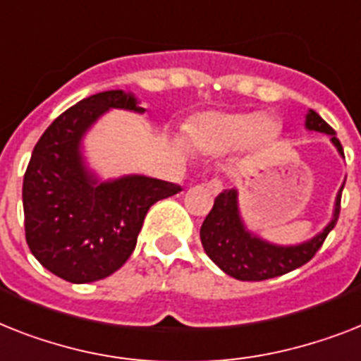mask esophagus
Segmentation results:
<instances>
[{"mask_svg": "<svg viewBox=\"0 0 361 361\" xmlns=\"http://www.w3.org/2000/svg\"><path fill=\"white\" fill-rule=\"evenodd\" d=\"M206 187L211 190V192H213V195H216V192H221L222 187H224V183H222L221 178H213V180L207 181Z\"/></svg>", "mask_w": 361, "mask_h": 361, "instance_id": "1", "label": "esophagus"}]
</instances>
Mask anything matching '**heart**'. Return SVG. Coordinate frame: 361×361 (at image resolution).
Returning <instances> with one entry per match:
<instances>
[{
  "label": "heart",
  "mask_w": 361,
  "mask_h": 361,
  "mask_svg": "<svg viewBox=\"0 0 361 361\" xmlns=\"http://www.w3.org/2000/svg\"><path fill=\"white\" fill-rule=\"evenodd\" d=\"M185 131L189 142L198 150L224 154L239 145L257 148L271 142L276 135V122L265 114L207 111L196 114Z\"/></svg>",
  "instance_id": "obj_1"
}]
</instances>
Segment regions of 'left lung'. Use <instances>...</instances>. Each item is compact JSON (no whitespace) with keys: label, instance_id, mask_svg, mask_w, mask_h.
<instances>
[{"label":"left lung","instance_id":"8db88e82","mask_svg":"<svg viewBox=\"0 0 361 361\" xmlns=\"http://www.w3.org/2000/svg\"><path fill=\"white\" fill-rule=\"evenodd\" d=\"M306 128L330 135L332 145L345 157L341 142L336 137V131L315 111H310L306 114ZM343 187L345 183L338 192L334 216L332 221L328 222V226L313 239L295 245V247L272 245V243L263 241L257 235L250 233L239 215L237 190H222L215 198L213 209L209 211V215L206 216V221L200 228L202 247L211 262L216 267H221L228 276L243 280V282H262L269 278L282 276V274L295 271L310 262L317 254L319 248L323 247L324 239L334 230L339 219Z\"/></svg>","mask_w":361,"mask_h":361}]
</instances>
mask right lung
<instances>
[{
    "label": "right lung",
    "instance_id": "obj_1",
    "mask_svg": "<svg viewBox=\"0 0 361 361\" xmlns=\"http://www.w3.org/2000/svg\"><path fill=\"white\" fill-rule=\"evenodd\" d=\"M109 109L145 113L124 90L81 99L44 131L23 176L29 250L40 265L72 283L96 282L118 271L135 250L148 209L181 190L148 176L98 181L87 171L81 139Z\"/></svg>",
    "mask_w": 361,
    "mask_h": 361
}]
</instances>
